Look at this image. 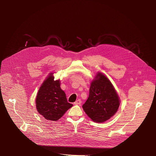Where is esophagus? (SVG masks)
Returning a JSON list of instances; mask_svg holds the SVG:
<instances>
[{
	"instance_id": "obj_1",
	"label": "esophagus",
	"mask_w": 156,
	"mask_h": 156,
	"mask_svg": "<svg viewBox=\"0 0 156 156\" xmlns=\"http://www.w3.org/2000/svg\"><path fill=\"white\" fill-rule=\"evenodd\" d=\"M81 103V101L80 99H78L76 100L75 102H74V104L75 105H80Z\"/></svg>"
}]
</instances>
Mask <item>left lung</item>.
Returning a JSON list of instances; mask_svg holds the SVG:
<instances>
[{
  "label": "left lung",
  "instance_id": "obj_1",
  "mask_svg": "<svg viewBox=\"0 0 156 156\" xmlns=\"http://www.w3.org/2000/svg\"><path fill=\"white\" fill-rule=\"evenodd\" d=\"M120 99L112 83L102 73H98L93 80L90 94L83 108L93 121L102 123L117 112Z\"/></svg>",
  "mask_w": 156,
  "mask_h": 156
}]
</instances>
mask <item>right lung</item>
<instances>
[{
    "label": "right lung",
    "mask_w": 156,
    "mask_h": 156,
    "mask_svg": "<svg viewBox=\"0 0 156 156\" xmlns=\"http://www.w3.org/2000/svg\"><path fill=\"white\" fill-rule=\"evenodd\" d=\"M51 73L39 87L36 99L39 114L46 120L57 121L73 104L67 102L66 94L60 87V80H54Z\"/></svg>",
    "instance_id": "1"
}]
</instances>
